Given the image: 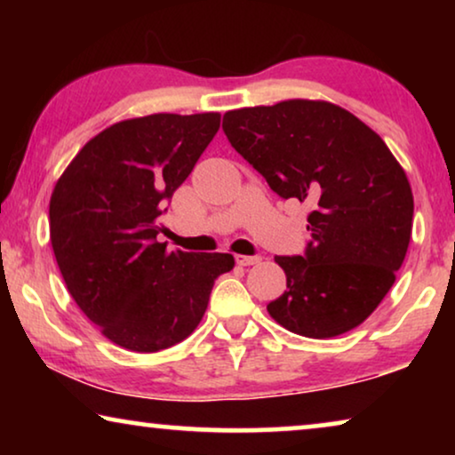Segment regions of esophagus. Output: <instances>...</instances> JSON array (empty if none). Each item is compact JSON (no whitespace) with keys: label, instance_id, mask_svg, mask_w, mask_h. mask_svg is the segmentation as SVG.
<instances>
[{"label":"esophagus","instance_id":"34e87169","mask_svg":"<svg viewBox=\"0 0 455 455\" xmlns=\"http://www.w3.org/2000/svg\"><path fill=\"white\" fill-rule=\"evenodd\" d=\"M235 263L240 267H251L260 263V257H246V254H235Z\"/></svg>","mask_w":455,"mask_h":455}]
</instances>
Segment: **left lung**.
I'll list each match as a JSON object with an SVG mask.
<instances>
[{
  "mask_svg": "<svg viewBox=\"0 0 455 455\" xmlns=\"http://www.w3.org/2000/svg\"><path fill=\"white\" fill-rule=\"evenodd\" d=\"M223 132L273 192L313 207L304 257H275L288 290L267 304L269 315L315 339L358 327L406 259L414 215L406 172L375 130L329 101L228 111Z\"/></svg>",
  "mask_w": 455,
  "mask_h": 455,
  "instance_id": "obj_1",
  "label": "left lung"
}]
</instances>
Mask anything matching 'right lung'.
<instances>
[{
    "mask_svg": "<svg viewBox=\"0 0 455 455\" xmlns=\"http://www.w3.org/2000/svg\"><path fill=\"white\" fill-rule=\"evenodd\" d=\"M215 111L117 122L80 148L49 201V234L66 288L116 346L151 354L180 344L207 310L223 252L167 251L164 203L220 130Z\"/></svg>",
    "mask_w": 455,
    "mask_h": 455,
    "instance_id": "add662e5",
    "label": "right lung"
}]
</instances>
